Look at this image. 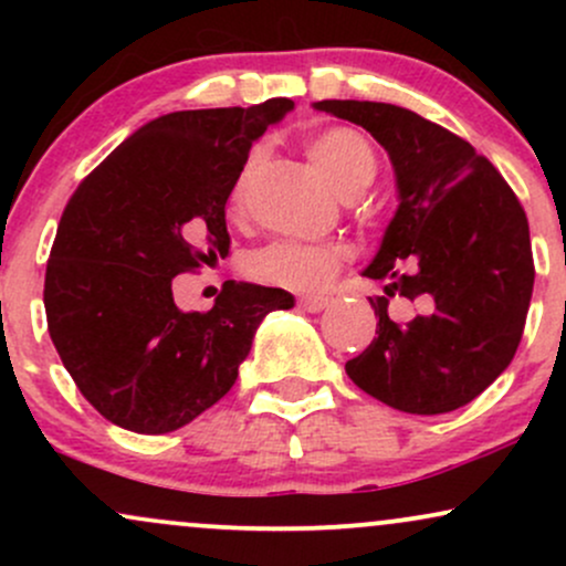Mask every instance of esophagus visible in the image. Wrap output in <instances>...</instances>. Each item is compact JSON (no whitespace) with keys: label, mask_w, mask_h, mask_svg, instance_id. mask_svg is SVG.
Segmentation results:
<instances>
[{"label":"esophagus","mask_w":566,"mask_h":566,"mask_svg":"<svg viewBox=\"0 0 566 566\" xmlns=\"http://www.w3.org/2000/svg\"><path fill=\"white\" fill-rule=\"evenodd\" d=\"M297 305H301L303 311H308V314H319V311H324L329 305V297H324V295H303L301 301H297Z\"/></svg>","instance_id":"obj_1"}]
</instances>
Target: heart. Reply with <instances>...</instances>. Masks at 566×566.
<instances>
[{"label": "heart", "instance_id": "1", "mask_svg": "<svg viewBox=\"0 0 566 566\" xmlns=\"http://www.w3.org/2000/svg\"><path fill=\"white\" fill-rule=\"evenodd\" d=\"M305 151L311 161L324 172L343 197H354L361 191L378 172V154L369 138L359 129L346 125H333L316 129L305 140ZM258 165H261V148L250 151L242 170L233 178L229 191V212L239 218L247 207V188L252 184ZM346 261V247L337 242H295V239H279L261 247L247 258V274L258 282L274 284L287 290H319L340 271Z\"/></svg>", "mask_w": 566, "mask_h": 566}]
</instances>
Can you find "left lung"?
<instances>
[{
    "mask_svg": "<svg viewBox=\"0 0 566 566\" xmlns=\"http://www.w3.org/2000/svg\"><path fill=\"white\" fill-rule=\"evenodd\" d=\"M319 112L361 125L388 151L399 210L365 276L373 343L348 378L382 405L441 415L469 405L511 365L527 322L535 261L522 201L469 140L391 103L322 101ZM405 296L416 316L391 321Z\"/></svg>",
    "mask_w": 566,
    "mask_h": 566,
    "instance_id": "left-lung-1",
    "label": "left lung"
}]
</instances>
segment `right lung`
<instances>
[{"instance_id": "right-lung-1", "label": "right lung", "mask_w": 566, "mask_h": 566, "mask_svg": "<svg viewBox=\"0 0 566 566\" xmlns=\"http://www.w3.org/2000/svg\"><path fill=\"white\" fill-rule=\"evenodd\" d=\"M292 108H199L148 122L71 193L44 274L63 367L114 426L170 433L237 382L279 287L226 282L210 311H180L172 279L229 252L226 201L252 140Z\"/></svg>"}]
</instances>
